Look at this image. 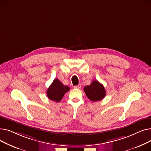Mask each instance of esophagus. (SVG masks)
<instances>
[{
  "label": "esophagus",
  "instance_id": "esophagus-1",
  "mask_svg": "<svg viewBox=\"0 0 151 151\" xmlns=\"http://www.w3.org/2000/svg\"><path fill=\"white\" fill-rule=\"evenodd\" d=\"M74 88H75V89H80L81 88V84H79V85H77V86H74Z\"/></svg>",
  "mask_w": 151,
  "mask_h": 151
}]
</instances>
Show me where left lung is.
<instances>
[{
    "label": "left lung",
    "mask_w": 151,
    "mask_h": 151,
    "mask_svg": "<svg viewBox=\"0 0 151 151\" xmlns=\"http://www.w3.org/2000/svg\"><path fill=\"white\" fill-rule=\"evenodd\" d=\"M84 91L87 97L92 101H97L105 97L106 91L104 86L97 80H93L92 83L84 88Z\"/></svg>",
    "instance_id": "left-lung-1"
}]
</instances>
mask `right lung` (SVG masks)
I'll use <instances>...</instances> for the list:
<instances>
[{
	"label": "right lung",
	"instance_id": "right-lung-1",
	"mask_svg": "<svg viewBox=\"0 0 151 151\" xmlns=\"http://www.w3.org/2000/svg\"><path fill=\"white\" fill-rule=\"evenodd\" d=\"M70 90L68 86L63 85L58 78L54 79L52 83L47 89V96L51 100L59 102L63 98L64 94Z\"/></svg>",
	"mask_w": 151,
	"mask_h": 151
}]
</instances>
